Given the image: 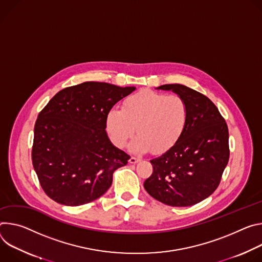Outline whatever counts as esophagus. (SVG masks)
I'll list each match as a JSON object with an SVG mask.
<instances>
[{
  "label": "esophagus",
  "mask_w": 262,
  "mask_h": 262,
  "mask_svg": "<svg viewBox=\"0 0 262 262\" xmlns=\"http://www.w3.org/2000/svg\"><path fill=\"white\" fill-rule=\"evenodd\" d=\"M138 161H140V158H137V157H131V158L129 159V163H131V164H135V163H137Z\"/></svg>",
  "instance_id": "34e87169"
}]
</instances>
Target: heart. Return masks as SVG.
Returning <instances> with one entry per match:
<instances>
[{
  "instance_id": "obj_1",
  "label": "heart",
  "mask_w": 262,
  "mask_h": 262,
  "mask_svg": "<svg viewBox=\"0 0 262 262\" xmlns=\"http://www.w3.org/2000/svg\"><path fill=\"white\" fill-rule=\"evenodd\" d=\"M188 121V106L179 96H165L152 91H140L128 97L122 109L112 108L106 116V129L116 146L123 148L133 136L134 152L153 149L168 150L182 136Z\"/></svg>"
}]
</instances>
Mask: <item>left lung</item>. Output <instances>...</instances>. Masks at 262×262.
<instances>
[{"mask_svg": "<svg viewBox=\"0 0 262 262\" xmlns=\"http://www.w3.org/2000/svg\"><path fill=\"white\" fill-rule=\"evenodd\" d=\"M188 106V121L179 140L152 159L153 173L143 183L148 193L173 207L205 200L217 188L229 160L228 127L216 106L204 95L182 84H164Z\"/></svg>", "mask_w": 262, "mask_h": 262, "instance_id": "left-lung-1", "label": "left lung"}]
</instances>
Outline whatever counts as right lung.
I'll return each mask as SVG.
<instances>
[{
    "label": "right lung",
    "instance_id": "obj_1",
    "mask_svg": "<svg viewBox=\"0 0 262 262\" xmlns=\"http://www.w3.org/2000/svg\"><path fill=\"white\" fill-rule=\"evenodd\" d=\"M136 87L84 82L57 93L39 112L32 163L39 183L55 202L80 206L103 195L115 169L130 156L106 132L111 108Z\"/></svg>",
    "mask_w": 262,
    "mask_h": 262
}]
</instances>
